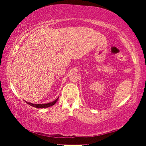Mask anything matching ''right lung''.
<instances>
[{
  "instance_id": "right-lung-1",
  "label": "right lung",
  "mask_w": 146,
  "mask_h": 146,
  "mask_svg": "<svg viewBox=\"0 0 146 146\" xmlns=\"http://www.w3.org/2000/svg\"><path fill=\"white\" fill-rule=\"evenodd\" d=\"M58 98H59V97L57 98H56V100L53 101V102H49V103H47V104H33V103H30V102H26L28 104L33 106V107L36 108H46L51 107V106H52L55 104L56 102V101L58 100Z\"/></svg>"
}]
</instances>
